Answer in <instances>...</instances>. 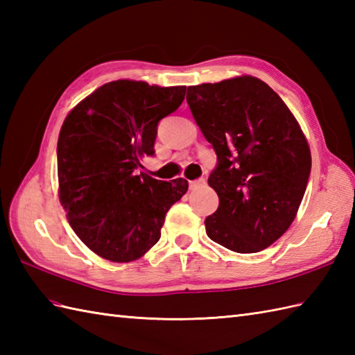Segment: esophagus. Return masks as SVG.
Returning a JSON list of instances; mask_svg holds the SVG:
<instances>
[{
  "label": "esophagus",
  "instance_id": "1",
  "mask_svg": "<svg viewBox=\"0 0 355 355\" xmlns=\"http://www.w3.org/2000/svg\"><path fill=\"white\" fill-rule=\"evenodd\" d=\"M205 184H206V180L205 178H198V180H193V182H189V187H191L192 191L198 189V187L205 186Z\"/></svg>",
  "mask_w": 355,
  "mask_h": 355
}]
</instances>
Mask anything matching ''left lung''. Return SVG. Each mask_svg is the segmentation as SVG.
<instances>
[{"label": "left lung", "mask_w": 355, "mask_h": 355, "mask_svg": "<svg viewBox=\"0 0 355 355\" xmlns=\"http://www.w3.org/2000/svg\"><path fill=\"white\" fill-rule=\"evenodd\" d=\"M195 122L218 155L209 186L220 206L207 236L236 253L267 248L297 215L311 150L290 108L266 82L243 74L187 87Z\"/></svg>", "instance_id": "obj_1"}]
</instances>
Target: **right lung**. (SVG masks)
Returning <instances> with one entry per match:
<instances>
[{
	"mask_svg": "<svg viewBox=\"0 0 355 355\" xmlns=\"http://www.w3.org/2000/svg\"><path fill=\"white\" fill-rule=\"evenodd\" d=\"M186 87L119 79L99 87L65 117L58 139V195L74 233L111 262H131L153 248L184 178L160 182L140 172L155 154L160 119L175 111Z\"/></svg>",
	"mask_w": 355,
	"mask_h": 355,
	"instance_id": "obj_1",
	"label": "right lung"
}]
</instances>
